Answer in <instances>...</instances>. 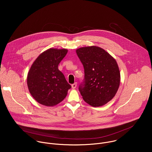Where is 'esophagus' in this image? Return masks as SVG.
I'll use <instances>...</instances> for the list:
<instances>
[{"instance_id": "1", "label": "esophagus", "mask_w": 152, "mask_h": 152, "mask_svg": "<svg viewBox=\"0 0 152 152\" xmlns=\"http://www.w3.org/2000/svg\"><path fill=\"white\" fill-rule=\"evenodd\" d=\"M76 86H77V83H76V82H75V83H73V84L72 85V88L73 89H75V88H76Z\"/></svg>"}]
</instances>
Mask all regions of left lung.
<instances>
[{"mask_svg": "<svg viewBox=\"0 0 152 152\" xmlns=\"http://www.w3.org/2000/svg\"><path fill=\"white\" fill-rule=\"evenodd\" d=\"M76 52L84 68V84L79 88L83 99L93 107L106 104L115 96L120 86V73L116 60L98 46L82 47Z\"/></svg>", "mask_w": 152, "mask_h": 152, "instance_id": "8db88e82", "label": "left lung"}]
</instances>
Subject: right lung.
I'll list each match as a JSON object with an SVG mask.
<instances>
[{
  "instance_id": "right-lung-1",
  "label": "right lung",
  "mask_w": 152,
  "mask_h": 152,
  "mask_svg": "<svg viewBox=\"0 0 152 152\" xmlns=\"http://www.w3.org/2000/svg\"><path fill=\"white\" fill-rule=\"evenodd\" d=\"M68 52L66 49L50 48L34 61L28 73V87L33 98L46 106H54L67 95L71 85L58 65Z\"/></svg>"
}]
</instances>
